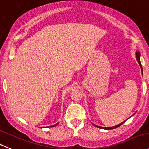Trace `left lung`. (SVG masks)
<instances>
[{
    "label": "left lung",
    "instance_id": "left-lung-1",
    "mask_svg": "<svg viewBox=\"0 0 149 149\" xmlns=\"http://www.w3.org/2000/svg\"><path fill=\"white\" fill-rule=\"evenodd\" d=\"M136 58H137V60H138V63H139L140 66H141V71H142V72H143V68H142V65H141V61H140V52H136ZM125 122H123V123H122L121 124H120V125H116V126H114V127H98V126H97V125H95V126H96L97 127H99V128H104V129H107V130H111V129H114V128H117V127H120V125H123V123H125Z\"/></svg>",
    "mask_w": 149,
    "mask_h": 149
}]
</instances>
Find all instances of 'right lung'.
<instances>
[{"instance_id":"add662e5","label":"right lung","mask_w":149,"mask_h":149,"mask_svg":"<svg viewBox=\"0 0 149 149\" xmlns=\"http://www.w3.org/2000/svg\"><path fill=\"white\" fill-rule=\"evenodd\" d=\"M58 124H56V125H53V126H50V127H54V126H56V125H57Z\"/></svg>"}]
</instances>
